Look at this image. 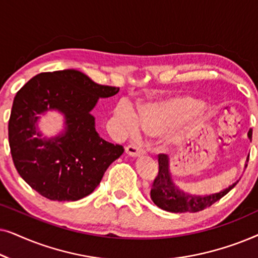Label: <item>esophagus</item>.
Returning <instances> with one entry per match:
<instances>
[{
	"mask_svg": "<svg viewBox=\"0 0 258 258\" xmlns=\"http://www.w3.org/2000/svg\"><path fill=\"white\" fill-rule=\"evenodd\" d=\"M125 153L133 157H137L143 155L144 150L141 147L136 146V144H129V146L125 147Z\"/></svg>",
	"mask_w": 258,
	"mask_h": 258,
	"instance_id": "34e87169",
	"label": "esophagus"
}]
</instances>
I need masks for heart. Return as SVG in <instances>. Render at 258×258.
Instances as JSON below:
<instances>
[{
    "instance_id": "1",
    "label": "heart",
    "mask_w": 258,
    "mask_h": 258,
    "mask_svg": "<svg viewBox=\"0 0 258 258\" xmlns=\"http://www.w3.org/2000/svg\"><path fill=\"white\" fill-rule=\"evenodd\" d=\"M197 107L199 103L188 98L174 100L165 103L144 104L139 109V117H137L135 111L128 103L121 102L115 109V117L128 133H139L142 126L147 133L157 135L169 122L178 115Z\"/></svg>"
}]
</instances>
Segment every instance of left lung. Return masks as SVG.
I'll return each instance as SVG.
<instances>
[{
    "label": "left lung",
    "instance_id": "8db88e82",
    "mask_svg": "<svg viewBox=\"0 0 258 258\" xmlns=\"http://www.w3.org/2000/svg\"><path fill=\"white\" fill-rule=\"evenodd\" d=\"M249 139H252V130L250 129L248 133ZM158 158V172L155 177L153 185H151L150 197L153 202L158 208L170 213H197V211L204 210L206 208L213 206L215 202L221 200L222 197L227 195L234 186V184L229 188L222 190L220 192L211 194L207 196H194L190 194L183 192L178 188H176L171 181L170 172H169L168 156L164 154H160Z\"/></svg>",
    "mask_w": 258,
    "mask_h": 258
}]
</instances>
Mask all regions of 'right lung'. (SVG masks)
<instances>
[{"mask_svg":"<svg viewBox=\"0 0 258 258\" xmlns=\"http://www.w3.org/2000/svg\"><path fill=\"white\" fill-rule=\"evenodd\" d=\"M118 90L67 69L38 74L17 91L8 124L10 153L21 177L40 195L59 202L83 199L123 154L122 146L98 136L90 114L98 98ZM50 108L65 115L67 126L62 136L47 140L36 123Z\"/></svg>","mask_w":258,"mask_h":258,"instance_id":"1","label":"right lung"}]
</instances>
